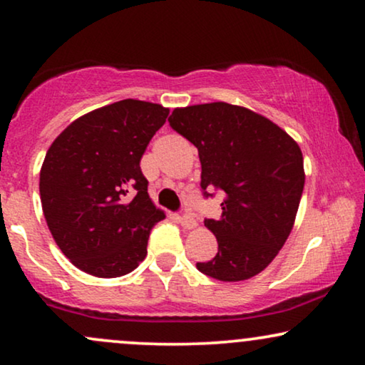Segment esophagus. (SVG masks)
Segmentation results:
<instances>
[{
  "label": "esophagus",
  "mask_w": 365,
  "mask_h": 365,
  "mask_svg": "<svg viewBox=\"0 0 365 365\" xmlns=\"http://www.w3.org/2000/svg\"><path fill=\"white\" fill-rule=\"evenodd\" d=\"M179 222H181V226L184 229H194L197 226L196 219H194V216H191V214H184V216L179 217Z\"/></svg>",
  "instance_id": "esophagus-1"
}]
</instances>
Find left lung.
Wrapping results in <instances>:
<instances>
[{
	"label": "left lung",
	"instance_id": "1",
	"mask_svg": "<svg viewBox=\"0 0 365 365\" xmlns=\"http://www.w3.org/2000/svg\"><path fill=\"white\" fill-rule=\"evenodd\" d=\"M169 124L197 148L204 196L212 186L226 194L221 219L204 221L217 254L197 269L222 282L254 277L292 231L306 181L301 148L271 119L222 101L176 108Z\"/></svg>",
	"mask_w": 365,
	"mask_h": 365
}]
</instances>
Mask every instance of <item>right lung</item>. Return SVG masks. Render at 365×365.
Returning a JSON list of instances; mask_svg holds the SVG:
<instances>
[{"instance_id": "right-lung-1", "label": "right lung", "mask_w": 365, "mask_h": 365, "mask_svg": "<svg viewBox=\"0 0 365 365\" xmlns=\"http://www.w3.org/2000/svg\"><path fill=\"white\" fill-rule=\"evenodd\" d=\"M168 114L161 104L123 99L78 118L49 146L39 173L44 219L81 271L119 277L146 257L149 232L166 216L139 163Z\"/></svg>"}]
</instances>
